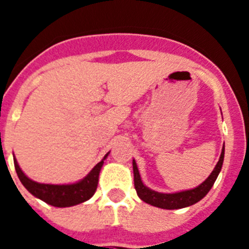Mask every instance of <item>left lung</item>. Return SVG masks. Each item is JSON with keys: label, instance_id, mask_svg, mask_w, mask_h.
<instances>
[{"label": "left lung", "instance_id": "left-lung-1", "mask_svg": "<svg viewBox=\"0 0 249 249\" xmlns=\"http://www.w3.org/2000/svg\"><path fill=\"white\" fill-rule=\"evenodd\" d=\"M224 158V146L222 148L221 157H219L218 162L215 164L214 169L212 171L206 181L202 182L198 187L192 188V190L181 191V192L176 193H160L156 192V191L151 190L147 186H144L142 179H141L140 171H138L137 163L133 160V176H135V188L137 191V195L141 199L146 203L151 204V206L158 207V208H163V210H179V208H184V207H190L192 204L197 203L201 201L207 193L210 192L212 186L214 184L215 179L218 177L219 172L222 169V164H223Z\"/></svg>", "mask_w": 249, "mask_h": 249}]
</instances>
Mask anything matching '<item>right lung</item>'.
<instances>
[{"mask_svg":"<svg viewBox=\"0 0 249 249\" xmlns=\"http://www.w3.org/2000/svg\"><path fill=\"white\" fill-rule=\"evenodd\" d=\"M109 152L103 157L101 162H98L96 166L92 168L91 172L82 178L81 181L71 184H47L38 183V182L32 181L19 168L17 160L15 158V168H16L17 176H18L21 183L25 186L26 190L32 196L39 198L41 201L51 204L53 207H71L80 204L82 202L89 201L97 190L98 177H100L101 168L103 166V160L107 158Z\"/></svg>","mask_w":249,"mask_h":249,"instance_id":"1","label":"right lung"}]
</instances>
